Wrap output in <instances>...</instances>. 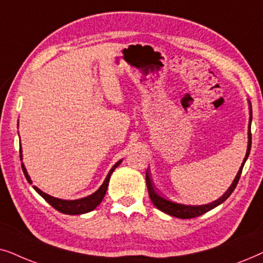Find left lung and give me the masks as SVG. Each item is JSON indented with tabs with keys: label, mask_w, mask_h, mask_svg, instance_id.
<instances>
[{
	"label": "left lung",
	"mask_w": 263,
	"mask_h": 263,
	"mask_svg": "<svg viewBox=\"0 0 263 263\" xmlns=\"http://www.w3.org/2000/svg\"><path fill=\"white\" fill-rule=\"evenodd\" d=\"M251 120H253V110H251V104H250L249 134H248V135H249V142H248L247 155H246V157H244V161H243V163H241L240 170L238 171V173H237L236 178H234L232 185H231V186L229 187V190L225 192V195L221 196V197H220L219 199H216L215 202L209 203V204H204V205H185V204H179V203H176V202H172V201H168V199L164 198L163 196H160L159 194H157V191L155 190V187H154V185H153L152 178H150V173H149V170H148V171H146V174H145L146 187H148L150 199H152L154 205H155L157 209H160L161 212L166 213V214H168V215L176 216V218H179V219H192V218H196V216L204 214V213H207L209 211H212L213 208L218 207L219 204H221L222 202H225L226 199L230 197L231 194H232V192L234 191V189H236L238 181H239L241 171H243L244 163H246L248 156H249V154H250V149H251L250 124H251Z\"/></svg>",
	"instance_id": "8db88e82"
}]
</instances>
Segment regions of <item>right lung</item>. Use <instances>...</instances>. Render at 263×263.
<instances>
[{
  "instance_id": "obj_1",
  "label": "right lung",
  "mask_w": 263,
  "mask_h": 263,
  "mask_svg": "<svg viewBox=\"0 0 263 263\" xmlns=\"http://www.w3.org/2000/svg\"><path fill=\"white\" fill-rule=\"evenodd\" d=\"M120 163H121V160L118 161V162L115 163L113 167H111V170L109 171V173H108L106 180L103 181V184L101 185V187L99 189V190H97L95 194L87 196V197H85V198L76 199V201H65V199H59V198L51 197V196L44 194L43 191H41L40 189L36 186H33V189L42 196V197L45 199V201L49 203V204L51 205V207H54L56 211H59L60 213H64V214H68V215L84 214V213H89L91 211H93V209H95L97 205L102 202L104 195H106L108 183H109V178L111 176V173L114 172L115 168H117ZM22 168H23V172H24V174H25L27 181H29L30 184H32V181H31L29 174H27L25 167H24L23 163H22Z\"/></svg>"
}]
</instances>
